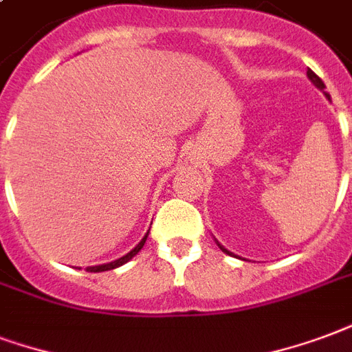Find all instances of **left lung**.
<instances>
[{
	"instance_id": "8db88e82",
	"label": "left lung",
	"mask_w": 352,
	"mask_h": 352,
	"mask_svg": "<svg viewBox=\"0 0 352 352\" xmlns=\"http://www.w3.org/2000/svg\"><path fill=\"white\" fill-rule=\"evenodd\" d=\"M307 76H309V80H311L313 84H315V86H317V88H319V89H324V88H327V86H324V82L320 80L319 76H317V74L313 73L311 69H307ZM327 97H330V95L327 94ZM219 248H221V245H219ZM221 250L225 251V253H227V255H232V253H229V251L225 250V248H221Z\"/></svg>"
}]
</instances>
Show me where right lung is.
Instances as JSON below:
<instances>
[{"label":"right lung","instance_id":"right-lung-1","mask_svg":"<svg viewBox=\"0 0 352 352\" xmlns=\"http://www.w3.org/2000/svg\"><path fill=\"white\" fill-rule=\"evenodd\" d=\"M148 232H150V230H148ZM148 232H146V236H144V238H142V240H140V243H138L137 248H135V250H131L129 253L125 255V257L118 258V261H114V263L101 264V266H89L88 272H107V270H114V268H118V266H122V264H125V263H127V261H131V258H133V257H135V255H137L138 251L142 250V245H144V243H146V238H148Z\"/></svg>","mask_w":352,"mask_h":352}]
</instances>
